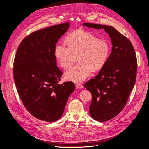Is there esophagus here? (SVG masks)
Wrapping results in <instances>:
<instances>
[{"instance_id": "34e87169", "label": "esophagus", "mask_w": 149, "mask_h": 149, "mask_svg": "<svg viewBox=\"0 0 149 149\" xmlns=\"http://www.w3.org/2000/svg\"><path fill=\"white\" fill-rule=\"evenodd\" d=\"M75 86H76V87H77L78 89H82V88H84V87H83V86L82 85V84H81V83H77V84H75Z\"/></svg>"}]
</instances>
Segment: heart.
<instances>
[{
  "label": "heart",
  "mask_w": 149,
  "mask_h": 149,
  "mask_svg": "<svg viewBox=\"0 0 149 149\" xmlns=\"http://www.w3.org/2000/svg\"><path fill=\"white\" fill-rule=\"evenodd\" d=\"M66 40L68 47L62 43L55 45L54 56L59 65L67 69L71 65L74 55H78L79 62L65 72L67 80L83 81L93 70H101L110 55V47L107 42L88 32H74L67 36Z\"/></svg>",
  "instance_id": "b5f03b06"
}]
</instances>
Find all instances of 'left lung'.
I'll use <instances>...</instances> for the list:
<instances>
[{"label":"left lung","instance_id":"8db88e82","mask_svg":"<svg viewBox=\"0 0 149 149\" xmlns=\"http://www.w3.org/2000/svg\"><path fill=\"white\" fill-rule=\"evenodd\" d=\"M84 26L104 29L111 38V53L104 66L94 78L84 84L90 91L91 117L105 122L118 115L124 109L136 79L137 62L131 42L114 28L84 23Z\"/></svg>","mask_w":149,"mask_h":149}]
</instances>
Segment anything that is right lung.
<instances>
[{
	"mask_svg": "<svg viewBox=\"0 0 149 149\" xmlns=\"http://www.w3.org/2000/svg\"><path fill=\"white\" fill-rule=\"evenodd\" d=\"M70 24L63 23L36 31L18 47L13 63V77L18 94L26 109L36 118L54 122L62 116L72 82H58L62 75L56 66L54 48Z\"/></svg>",
	"mask_w": 149,
	"mask_h": 149,
	"instance_id": "add662e5",
	"label": "right lung"
}]
</instances>
